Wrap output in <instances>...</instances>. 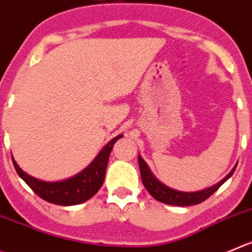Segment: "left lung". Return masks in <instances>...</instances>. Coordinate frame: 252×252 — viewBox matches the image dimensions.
<instances>
[{
  "instance_id": "1",
  "label": "left lung",
  "mask_w": 252,
  "mask_h": 252,
  "mask_svg": "<svg viewBox=\"0 0 252 252\" xmlns=\"http://www.w3.org/2000/svg\"><path fill=\"white\" fill-rule=\"evenodd\" d=\"M138 166H140L141 178H142V183L145 188L147 189L148 193L155 198L156 200L164 204L169 205H178V207H189V205H195L199 203L204 202L208 199L212 194H214L218 189L220 188L225 181L230 178L235 171L236 166L231 169L229 174L225 177L224 179L219 182L215 186L210 187V188L203 189L200 191H194V193H187V191H179L176 189H172L169 187L164 186L163 183H160L157 178L152 174V172L148 168L147 163L142 159L141 156H138Z\"/></svg>"
}]
</instances>
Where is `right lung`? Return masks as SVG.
<instances>
[{"instance_id": "1", "label": "right lung", "mask_w": 252, "mask_h": 252, "mask_svg": "<svg viewBox=\"0 0 252 252\" xmlns=\"http://www.w3.org/2000/svg\"><path fill=\"white\" fill-rule=\"evenodd\" d=\"M122 135L116 136L112 138L96 156L92 164L88 168L84 169L81 173L73 178L65 179L62 182H43L39 179L31 177L26 172L18 167L16 160H13V166L16 168L17 173L26 183L30 186V188L40 196L45 202H49L52 204L57 205H75L80 203L86 202L96 193L102 186L105 179V172H106L107 162H109L110 153H111L112 146Z\"/></svg>"}]
</instances>
